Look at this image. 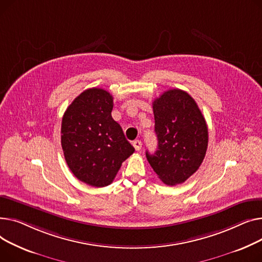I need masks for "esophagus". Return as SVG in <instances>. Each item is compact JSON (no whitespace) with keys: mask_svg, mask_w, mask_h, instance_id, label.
Listing matches in <instances>:
<instances>
[{"mask_svg":"<svg viewBox=\"0 0 262 262\" xmlns=\"http://www.w3.org/2000/svg\"><path fill=\"white\" fill-rule=\"evenodd\" d=\"M133 146H134L135 150L140 151V150L142 149V146H143V144H142V142H141L140 140H136V141H134V142H133Z\"/></svg>","mask_w":262,"mask_h":262,"instance_id":"1","label":"esophagus"}]
</instances>
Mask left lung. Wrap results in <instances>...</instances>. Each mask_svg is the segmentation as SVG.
I'll return each mask as SVG.
<instances>
[{
    "mask_svg": "<svg viewBox=\"0 0 262 262\" xmlns=\"http://www.w3.org/2000/svg\"><path fill=\"white\" fill-rule=\"evenodd\" d=\"M158 150L146 157L166 185L185 182L201 166L208 129L194 99L185 91L168 90L152 102Z\"/></svg>",
    "mask_w": 262,
    "mask_h": 262,
    "instance_id": "8db88e82",
    "label": "left lung"
}]
</instances>
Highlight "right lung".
Here are the masks:
<instances>
[{
	"instance_id": "obj_1",
	"label": "right lung",
	"mask_w": 262,
	"mask_h": 262,
	"mask_svg": "<svg viewBox=\"0 0 262 262\" xmlns=\"http://www.w3.org/2000/svg\"><path fill=\"white\" fill-rule=\"evenodd\" d=\"M112 109L109 92L88 89L68 106L61 124V146L70 170L94 187L110 185L122 162L134 152L112 118Z\"/></svg>"
}]
</instances>
